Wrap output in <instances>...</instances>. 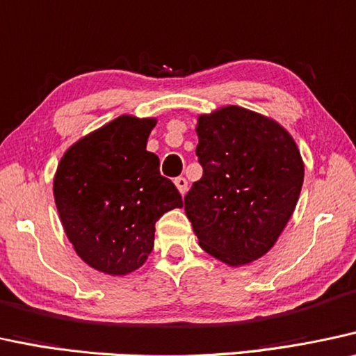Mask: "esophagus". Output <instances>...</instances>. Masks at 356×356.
<instances>
[{"label":"esophagus","instance_id":"obj_1","mask_svg":"<svg viewBox=\"0 0 356 356\" xmlns=\"http://www.w3.org/2000/svg\"><path fill=\"white\" fill-rule=\"evenodd\" d=\"M174 184H175V187L179 188V192H181V195H184V193L187 192V181H186V177H177L174 181Z\"/></svg>","mask_w":356,"mask_h":356}]
</instances>
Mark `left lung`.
I'll return each mask as SVG.
<instances>
[{"mask_svg":"<svg viewBox=\"0 0 356 356\" xmlns=\"http://www.w3.org/2000/svg\"><path fill=\"white\" fill-rule=\"evenodd\" d=\"M204 174L184 197L200 248L238 268L273 248L298 205L304 161L276 120L227 105L195 126Z\"/></svg>","mask_w":356,"mask_h":356,"instance_id":"1","label":"left lung"}]
</instances>
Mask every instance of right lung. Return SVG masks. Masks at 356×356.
I'll use <instances>...</instances> for the list:
<instances>
[{
  "label": "right lung",
  "instance_id": "obj_1",
  "mask_svg": "<svg viewBox=\"0 0 356 356\" xmlns=\"http://www.w3.org/2000/svg\"><path fill=\"white\" fill-rule=\"evenodd\" d=\"M156 118L121 115L75 141L54 175V200L69 241L90 268L126 276L146 263L154 225L182 197L146 151Z\"/></svg>",
  "mask_w": 356,
  "mask_h": 356
}]
</instances>
